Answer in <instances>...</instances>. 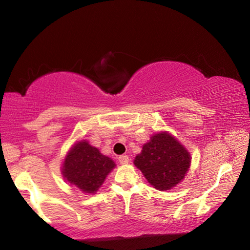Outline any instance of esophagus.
I'll return each instance as SVG.
<instances>
[{
  "instance_id": "esophagus-1",
  "label": "esophagus",
  "mask_w": 250,
  "mask_h": 250,
  "mask_svg": "<svg viewBox=\"0 0 250 250\" xmlns=\"http://www.w3.org/2000/svg\"><path fill=\"white\" fill-rule=\"evenodd\" d=\"M118 160H119V162H120L121 164H128V163H129L128 155H120L119 158H118Z\"/></svg>"
}]
</instances>
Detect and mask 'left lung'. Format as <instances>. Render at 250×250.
Segmentation results:
<instances>
[{
	"label": "left lung",
	"instance_id": "8db88e82",
	"mask_svg": "<svg viewBox=\"0 0 250 250\" xmlns=\"http://www.w3.org/2000/svg\"><path fill=\"white\" fill-rule=\"evenodd\" d=\"M134 166L156 189L167 191L185 177L191 166V155L170 133L160 132L142 146Z\"/></svg>",
	"mask_w": 250,
	"mask_h": 250
}]
</instances>
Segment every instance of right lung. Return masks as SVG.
<instances>
[{"label":"right lung","instance_id":"1","mask_svg":"<svg viewBox=\"0 0 250 250\" xmlns=\"http://www.w3.org/2000/svg\"><path fill=\"white\" fill-rule=\"evenodd\" d=\"M116 167L113 161L100 153L86 140L74 145L62 167V176L84 193H96Z\"/></svg>","mask_w":250,"mask_h":250}]
</instances>
